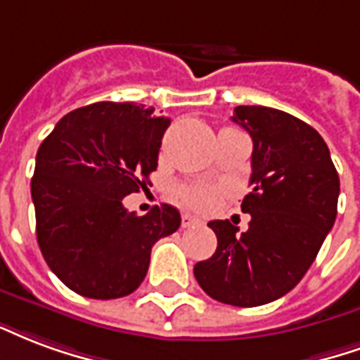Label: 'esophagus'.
Segmentation results:
<instances>
[{
  "label": "esophagus",
  "instance_id": "esophagus-1",
  "mask_svg": "<svg viewBox=\"0 0 360 360\" xmlns=\"http://www.w3.org/2000/svg\"><path fill=\"white\" fill-rule=\"evenodd\" d=\"M201 220L198 219V217H193V214H190V212H184L182 214V226L184 228H190V226H195V224H199Z\"/></svg>",
  "mask_w": 360,
  "mask_h": 360
}]
</instances>
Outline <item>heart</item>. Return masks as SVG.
<instances>
[{"mask_svg": "<svg viewBox=\"0 0 360 360\" xmlns=\"http://www.w3.org/2000/svg\"><path fill=\"white\" fill-rule=\"evenodd\" d=\"M219 190L209 184H186L178 188V198L193 209H209L214 205Z\"/></svg>", "mask_w": 360, "mask_h": 360, "instance_id": "obj_1", "label": "heart"}]
</instances>
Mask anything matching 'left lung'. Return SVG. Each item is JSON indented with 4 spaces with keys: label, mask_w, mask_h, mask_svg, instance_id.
<instances>
[{
    "label": "left lung",
    "mask_w": 360,
    "mask_h": 360,
    "mask_svg": "<svg viewBox=\"0 0 360 360\" xmlns=\"http://www.w3.org/2000/svg\"><path fill=\"white\" fill-rule=\"evenodd\" d=\"M253 140V190L241 201L248 232L211 220L219 245L193 266L207 295L234 307L276 301L305 276L338 214L340 176L326 141L288 112L240 105L232 117Z\"/></svg>",
    "instance_id": "obj_1"
}]
</instances>
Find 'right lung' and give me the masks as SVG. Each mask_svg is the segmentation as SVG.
Instances as JSON below:
<instances>
[{
	"label": "right lung",
	"mask_w": 360,
	"mask_h": 360,
	"mask_svg": "<svg viewBox=\"0 0 360 360\" xmlns=\"http://www.w3.org/2000/svg\"><path fill=\"white\" fill-rule=\"evenodd\" d=\"M169 124L153 107L99 101L65 115L41 141L30 184L38 245L55 276L84 297L130 295L155 241L180 228L172 205L143 217L122 205L151 186Z\"/></svg>",
	"instance_id": "obj_1"
}]
</instances>
